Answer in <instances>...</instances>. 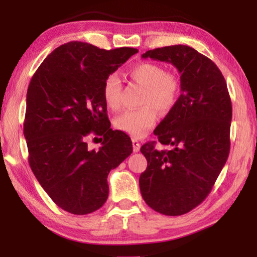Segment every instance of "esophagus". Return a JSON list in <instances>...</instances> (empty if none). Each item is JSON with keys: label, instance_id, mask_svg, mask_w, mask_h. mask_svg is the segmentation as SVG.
<instances>
[{"label": "esophagus", "instance_id": "obj_1", "mask_svg": "<svg viewBox=\"0 0 257 257\" xmlns=\"http://www.w3.org/2000/svg\"><path fill=\"white\" fill-rule=\"evenodd\" d=\"M133 150L134 152H136V153L141 150V143H139V141L136 138H133Z\"/></svg>", "mask_w": 257, "mask_h": 257}]
</instances>
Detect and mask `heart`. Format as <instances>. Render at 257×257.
I'll list each match as a JSON object with an SVG mask.
<instances>
[{
  "label": "heart",
  "mask_w": 257,
  "mask_h": 257,
  "mask_svg": "<svg viewBox=\"0 0 257 257\" xmlns=\"http://www.w3.org/2000/svg\"><path fill=\"white\" fill-rule=\"evenodd\" d=\"M133 79L144 87L142 107L128 110L114 119L116 129L134 137H144L158 120V110L167 113L179 99L181 80L176 72L164 71L162 66L153 62H141L130 69ZM122 84L116 73L108 75L103 84V97L106 105L118 110L121 105Z\"/></svg>",
  "instance_id": "1"
}]
</instances>
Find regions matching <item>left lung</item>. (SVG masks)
Instances as JSON below:
<instances>
[{
	"instance_id": "8db88e82",
	"label": "left lung",
	"mask_w": 257,
	"mask_h": 257,
	"mask_svg": "<svg viewBox=\"0 0 257 257\" xmlns=\"http://www.w3.org/2000/svg\"><path fill=\"white\" fill-rule=\"evenodd\" d=\"M143 58L163 61L180 73L181 94L154 134L171 150L146 143L147 160L139 188L147 205L164 215H182L198 206L214 186L230 152L231 99L216 64L187 45L150 50Z\"/></svg>"
}]
</instances>
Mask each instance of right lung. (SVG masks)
<instances>
[{
	"instance_id": "right-lung-1",
	"label": "right lung",
	"mask_w": 257,
	"mask_h": 257,
	"mask_svg": "<svg viewBox=\"0 0 257 257\" xmlns=\"http://www.w3.org/2000/svg\"><path fill=\"white\" fill-rule=\"evenodd\" d=\"M137 52L69 42L47 55L29 82L24 122L28 162L52 201L72 214L103 206L108 172L133 153L128 135L111 129L103 84ZM97 136L102 146L89 150L86 141Z\"/></svg>"
}]
</instances>
